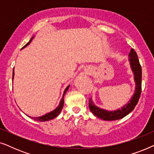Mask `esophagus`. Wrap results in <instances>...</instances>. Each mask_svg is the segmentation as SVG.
Instances as JSON below:
<instances>
[{"mask_svg":"<svg viewBox=\"0 0 154 154\" xmlns=\"http://www.w3.org/2000/svg\"><path fill=\"white\" fill-rule=\"evenodd\" d=\"M88 72V74H90V73H91V71H92V69H90V68H88V70L86 71Z\"/></svg>","mask_w":154,"mask_h":154,"instance_id":"1","label":"esophagus"}]
</instances>
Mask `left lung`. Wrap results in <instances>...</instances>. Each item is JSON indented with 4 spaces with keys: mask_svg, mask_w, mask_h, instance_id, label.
<instances>
[{
    "mask_svg": "<svg viewBox=\"0 0 154 154\" xmlns=\"http://www.w3.org/2000/svg\"><path fill=\"white\" fill-rule=\"evenodd\" d=\"M128 57H129L130 69L133 73L134 81L135 83L134 94L130 97V100L127 104H124L121 108L114 111H108L96 106L92 101V99L90 98L89 100L90 110L99 119L104 121H116V120L121 119L129 114L138 103L141 94V90H142V67L139 62L137 54L134 49L132 48L130 50Z\"/></svg>",
    "mask_w": 154,
    "mask_h": 154,
    "instance_id": "left-lung-1",
    "label": "left lung"
}]
</instances>
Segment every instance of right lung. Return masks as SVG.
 Returning <instances> with one entry per match:
<instances>
[{
	"instance_id": "right-lung-1",
	"label": "right lung",
	"mask_w": 154,
	"mask_h": 154,
	"mask_svg": "<svg viewBox=\"0 0 154 154\" xmlns=\"http://www.w3.org/2000/svg\"><path fill=\"white\" fill-rule=\"evenodd\" d=\"M33 38H34V35L30 39V41H29L28 43H27L26 45H25L24 47H23L22 49H23V48H26L27 45H29V44H30V43L31 42V41H32ZM14 69H13V72H12V81H13V79H14ZM69 87H70V85L67 86V87L66 88V89L64 90V93H63V95H62V99H61L60 100V104H59V105L57 106V107L56 109H54L53 111H50V112L49 113H45V114H44L43 116H38V117H31L29 116H28L29 118H31V119H33V120H35V121H41V122H44V121H50V120H52L54 119V118H56L57 116L60 114V113H61V111H62V109H63V106H64V94H66V92H67V90H69Z\"/></svg>"
}]
</instances>
